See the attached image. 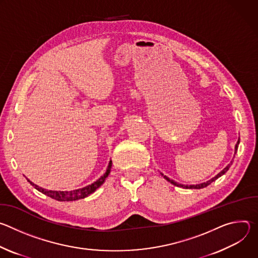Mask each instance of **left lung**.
I'll return each instance as SVG.
<instances>
[{
    "label": "left lung",
    "instance_id": "left-lung-1",
    "mask_svg": "<svg viewBox=\"0 0 258 258\" xmlns=\"http://www.w3.org/2000/svg\"><path fill=\"white\" fill-rule=\"evenodd\" d=\"M239 143H240V140H238V142H237V144H236V147H235V154L237 153V150H238V146H239ZM232 165V161H231V163L230 164H228V166L227 167H225L222 171H220L217 175H215L214 177H212L211 179H209L208 181H206V182H203V183H199V185H192V186H185V185H181V183H177L176 181H174V180H172V179H170V178H168L167 176H165L164 175V178L165 179H167L168 181H170L171 183H173L174 186H177V187H180V188H186V189H202V188H205V187H207L208 185H210V183L212 182V181H214L215 179H217L219 176H222L223 174H225L228 170H229V168H230V166ZM162 174V173H161ZM163 175V174H162Z\"/></svg>",
    "mask_w": 258,
    "mask_h": 258
}]
</instances>
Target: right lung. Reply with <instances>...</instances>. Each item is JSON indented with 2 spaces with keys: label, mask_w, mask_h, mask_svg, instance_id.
Returning <instances> with one entry per match:
<instances>
[{
  "label": "right lung",
  "mask_w": 258,
  "mask_h": 258,
  "mask_svg": "<svg viewBox=\"0 0 258 258\" xmlns=\"http://www.w3.org/2000/svg\"><path fill=\"white\" fill-rule=\"evenodd\" d=\"M111 166H112V161L110 160L106 172L99 179H97L95 182H93L92 185H89V186H87L85 188H82V189H79V190H76V191H70V192L48 191L46 189H43L41 187H38L36 185H34V183L31 182L30 180H28V179L27 180L30 182V185L33 186L36 190L42 192L43 194H45V195H47L49 197H51L52 199H55V200H58V201H75V200L86 198L89 195H91L92 193H94L102 185V183L105 181V178L110 173V169H111Z\"/></svg>",
  "instance_id": "1"
}]
</instances>
